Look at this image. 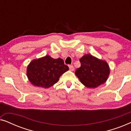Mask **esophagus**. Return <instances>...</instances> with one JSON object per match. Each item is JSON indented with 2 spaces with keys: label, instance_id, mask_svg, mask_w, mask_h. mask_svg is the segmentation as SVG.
I'll use <instances>...</instances> for the list:
<instances>
[{
  "label": "esophagus",
  "instance_id": "esophagus-1",
  "mask_svg": "<svg viewBox=\"0 0 131 131\" xmlns=\"http://www.w3.org/2000/svg\"><path fill=\"white\" fill-rule=\"evenodd\" d=\"M69 69H70V70L71 71H73L74 70V67H73V66H69Z\"/></svg>",
  "mask_w": 131,
  "mask_h": 131
}]
</instances>
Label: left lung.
Instances as JSON below:
<instances>
[{
    "mask_svg": "<svg viewBox=\"0 0 131 131\" xmlns=\"http://www.w3.org/2000/svg\"><path fill=\"white\" fill-rule=\"evenodd\" d=\"M81 66L75 74L82 84L90 88H95L105 83L110 74V69L105 61L92 55H85L80 59Z\"/></svg>",
    "mask_w": 131,
    "mask_h": 131,
    "instance_id": "obj_1",
    "label": "left lung"
}]
</instances>
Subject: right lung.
Returning <instances> with one entry per match:
<instances>
[{"mask_svg":"<svg viewBox=\"0 0 131 131\" xmlns=\"http://www.w3.org/2000/svg\"><path fill=\"white\" fill-rule=\"evenodd\" d=\"M69 69L62 59L49 55L33 60L27 67V75L36 86L48 88L56 83L60 77Z\"/></svg>","mask_w":131,"mask_h":131,"instance_id":"obj_1","label":"right lung"}]
</instances>
